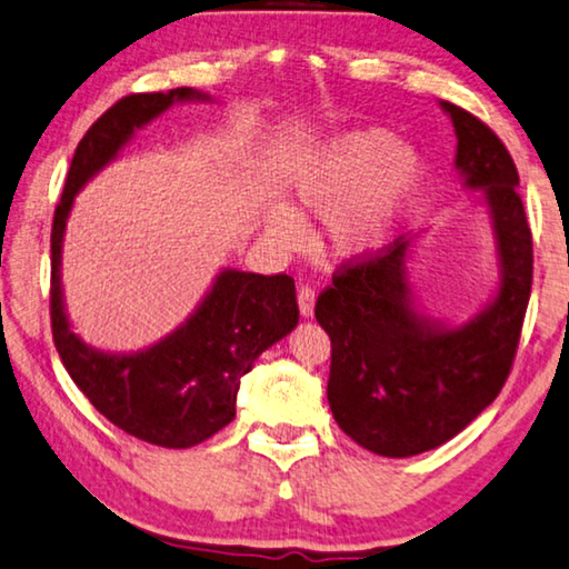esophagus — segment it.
Listing matches in <instances>:
<instances>
[{
	"label": "esophagus",
	"instance_id": "obj_1",
	"mask_svg": "<svg viewBox=\"0 0 569 569\" xmlns=\"http://www.w3.org/2000/svg\"><path fill=\"white\" fill-rule=\"evenodd\" d=\"M313 303H317V291L311 286H299V311L301 317H313Z\"/></svg>",
	"mask_w": 569,
	"mask_h": 569
}]
</instances>
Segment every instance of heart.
Returning a JSON list of instances; mask_svg holds the SVG:
<instances>
[{
	"label": "heart",
	"instance_id": "b5f03b06",
	"mask_svg": "<svg viewBox=\"0 0 569 569\" xmlns=\"http://www.w3.org/2000/svg\"><path fill=\"white\" fill-rule=\"evenodd\" d=\"M422 179L420 157L392 143L380 129L349 131L309 157L293 174L291 192L301 210L327 218L333 256L365 260L395 238ZM270 232L293 248L303 224L291 210L270 212Z\"/></svg>",
	"mask_w": 569,
	"mask_h": 569
}]
</instances>
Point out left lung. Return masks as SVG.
Listing matches in <instances>:
<instances>
[{
    "label": "left lung",
    "mask_w": 569,
    "mask_h": 569,
    "mask_svg": "<svg viewBox=\"0 0 569 569\" xmlns=\"http://www.w3.org/2000/svg\"><path fill=\"white\" fill-rule=\"evenodd\" d=\"M456 126V167L489 202L501 286L461 329L415 313L405 283L410 238L345 260L317 299L331 339L327 398L347 436L377 456L408 458L458 436L501 392L517 357L535 252L519 171L503 141L466 108L440 103Z\"/></svg>",
    "instance_id": "1"
}]
</instances>
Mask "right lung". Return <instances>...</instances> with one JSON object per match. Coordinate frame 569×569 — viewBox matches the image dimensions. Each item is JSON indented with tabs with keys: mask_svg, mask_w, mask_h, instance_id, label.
<instances>
[{
	"mask_svg": "<svg viewBox=\"0 0 569 569\" xmlns=\"http://www.w3.org/2000/svg\"><path fill=\"white\" fill-rule=\"evenodd\" d=\"M204 98L192 88L131 93L116 101L80 139L50 236L52 341L90 405L129 436L161 448H192L236 418L240 380L258 355L299 323L293 278L224 270L194 317L139 355H103L73 331L60 293V248L73 197L116 157L133 129L174 101Z\"/></svg>",
	"mask_w": 569,
	"mask_h": 569,
	"instance_id": "add662e5",
	"label": "right lung"
}]
</instances>
